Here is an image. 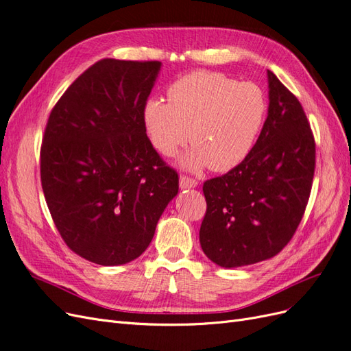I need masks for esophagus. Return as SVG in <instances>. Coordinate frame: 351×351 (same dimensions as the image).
<instances>
[{"label":"esophagus","instance_id":"34e87169","mask_svg":"<svg viewBox=\"0 0 351 351\" xmlns=\"http://www.w3.org/2000/svg\"><path fill=\"white\" fill-rule=\"evenodd\" d=\"M196 186H197L196 180L186 177V176H180V187L182 189H193Z\"/></svg>","mask_w":351,"mask_h":351}]
</instances>
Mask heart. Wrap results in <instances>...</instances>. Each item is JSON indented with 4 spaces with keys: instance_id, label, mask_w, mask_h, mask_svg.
Segmentation results:
<instances>
[{
    "instance_id": "1",
    "label": "heart",
    "mask_w": 351,
    "mask_h": 351,
    "mask_svg": "<svg viewBox=\"0 0 351 351\" xmlns=\"http://www.w3.org/2000/svg\"><path fill=\"white\" fill-rule=\"evenodd\" d=\"M168 102L151 98L143 107V125L155 149L173 156L187 142L182 156L189 171L210 168L227 173L240 165L256 145L268 115L261 86L222 73L195 71L168 88Z\"/></svg>"
}]
</instances>
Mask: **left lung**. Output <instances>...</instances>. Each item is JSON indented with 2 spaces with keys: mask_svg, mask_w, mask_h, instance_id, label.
<instances>
[{
  "mask_svg": "<svg viewBox=\"0 0 351 351\" xmlns=\"http://www.w3.org/2000/svg\"><path fill=\"white\" fill-rule=\"evenodd\" d=\"M268 117L250 155L204 184L199 240L222 268L269 259L293 237L309 200L315 139L302 105L268 70Z\"/></svg>",
  "mask_w": 351,
  "mask_h": 351,
  "instance_id": "8db88e82",
  "label": "left lung"
}]
</instances>
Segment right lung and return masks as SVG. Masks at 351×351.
<instances>
[{
    "instance_id": "obj_1",
    "label": "right lung",
    "mask_w": 351,
    "mask_h": 351,
    "mask_svg": "<svg viewBox=\"0 0 351 351\" xmlns=\"http://www.w3.org/2000/svg\"><path fill=\"white\" fill-rule=\"evenodd\" d=\"M159 61L105 58L52 108L40 147V182L62 240L104 267L147 249L178 176L146 136L143 107Z\"/></svg>"
}]
</instances>
